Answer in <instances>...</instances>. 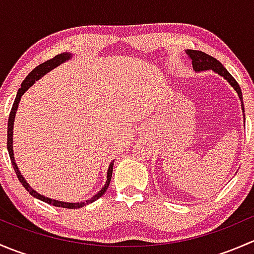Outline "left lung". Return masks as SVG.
Segmentation results:
<instances>
[{
    "instance_id": "8db88e82",
    "label": "left lung",
    "mask_w": 254,
    "mask_h": 254,
    "mask_svg": "<svg viewBox=\"0 0 254 254\" xmlns=\"http://www.w3.org/2000/svg\"><path fill=\"white\" fill-rule=\"evenodd\" d=\"M186 54L188 55V58L191 60V65H193V70L195 72H200V71H207L211 70L215 73H217L219 76L224 77L227 82L230 83V86L236 91L238 98L241 101V108H242L243 113V119H245V106H243V98H242V92H241L240 86L236 82V79L230 75L229 71L224 67L220 61H217L216 59L212 58V56L207 55V54L203 53V51L199 50H186Z\"/></svg>"
}]
</instances>
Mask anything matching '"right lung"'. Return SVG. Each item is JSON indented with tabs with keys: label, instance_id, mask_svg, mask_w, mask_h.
<instances>
[{
	"label": "right lung",
	"instance_id": "obj_1",
	"mask_svg": "<svg viewBox=\"0 0 254 254\" xmlns=\"http://www.w3.org/2000/svg\"><path fill=\"white\" fill-rule=\"evenodd\" d=\"M70 59H72V54H70V53H63V54H60V55H56L54 59H50V60L40 64V65L37 66L34 70L30 71L29 75H28L27 77L24 78V81L22 82V84H20V88L18 89V92H17V96H16V99H14L13 106H12L11 113H9L8 129H7V150H8L9 158H11L12 166H13L14 172H16L18 179H19V182L22 183V186L27 189V191H29L30 195H33L34 198L39 199V200L44 201V203L51 204V205H54V206L66 207V209H79V207L86 206V205H88V204L96 201L97 199H99L104 193H106V190L108 189V187H109V183H111L114 160L112 161L111 165H109V167H108V171H107L106 184H104V187H102V189L98 191V193L94 194L91 199H87V200L81 201V203H67V201H60V200H55V199L48 198V196H45V195H43V194H39L38 191H35L34 189L29 186V183L25 181L24 177L22 176V173H20L19 168H18V166L16 163V160H14V153H13V125H14V118H16V113L18 109V104H19V102H20V98H22L23 94H24L25 92H27L28 89H29L30 87L35 83V81H38L39 78H42L43 76L47 75V73L50 72L51 70H54V68L58 67V66H60L61 64H64L65 61L70 60Z\"/></svg>",
	"mask_w": 254,
	"mask_h": 254
}]
</instances>
